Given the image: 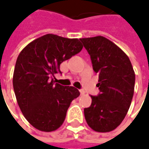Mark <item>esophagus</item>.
Instances as JSON below:
<instances>
[{"label":"esophagus","mask_w":149,"mask_h":149,"mask_svg":"<svg viewBox=\"0 0 149 149\" xmlns=\"http://www.w3.org/2000/svg\"><path fill=\"white\" fill-rule=\"evenodd\" d=\"M80 93H81V95H84V93H85V92H84L83 89H81L80 90Z\"/></svg>","instance_id":"34e87169"}]
</instances>
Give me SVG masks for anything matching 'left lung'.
I'll return each mask as SVG.
<instances>
[{
    "label": "left lung",
    "instance_id": "obj_1",
    "mask_svg": "<svg viewBox=\"0 0 149 149\" xmlns=\"http://www.w3.org/2000/svg\"><path fill=\"white\" fill-rule=\"evenodd\" d=\"M98 74L100 93L91 96L90 107L84 109L86 122L93 130L108 132L121 124L131 104L135 72L128 56L118 46L101 36L81 38Z\"/></svg>",
    "mask_w": 149,
    "mask_h": 149
}]
</instances>
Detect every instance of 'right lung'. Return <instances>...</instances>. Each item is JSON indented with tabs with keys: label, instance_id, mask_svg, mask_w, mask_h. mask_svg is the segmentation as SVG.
<instances>
[{
	"label": "right lung",
	"instance_id": "add662e5",
	"mask_svg": "<svg viewBox=\"0 0 149 149\" xmlns=\"http://www.w3.org/2000/svg\"><path fill=\"white\" fill-rule=\"evenodd\" d=\"M83 49L77 38L46 34L22 49L15 65L13 84L18 105L31 125L40 131L56 130L80 92L55 83L62 62Z\"/></svg>",
	"mask_w": 149,
	"mask_h": 149
}]
</instances>
